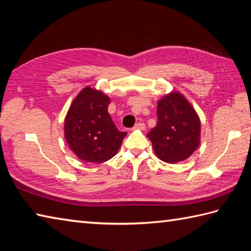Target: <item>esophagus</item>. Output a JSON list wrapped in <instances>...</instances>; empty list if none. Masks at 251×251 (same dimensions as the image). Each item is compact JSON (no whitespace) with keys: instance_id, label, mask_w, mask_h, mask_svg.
<instances>
[{"instance_id":"esophagus-1","label":"esophagus","mask_w":251,"mask_h":251,"mask_svg":"<svg viewBox=\"0 0 251 251\" xmlns=\"http://www.w3.org/2000/svg\"><path fill=\"white\" fill-rule=\"evenodd\" d=\"M134 129H140V130H145L146 129V125L143 123H137V124L134 126Z\"/></svg>"}]
</instances>
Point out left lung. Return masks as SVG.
Returning a JSON list of instances; mask_svg holds the SVG:
<instances>
[{
    "label": "left lung",
    "mask_w": 251,
    "mask_h": 251,
    "mask_svg": "<svg viewBox=\"0 0 251 251\" xmlns=\"http://www.w3.org/2000/svg\"><path fill=\"white\" fill-rule=\"evenodd\" d=\"M147 137L161 161H185L201 143L200 117L182 94L172 92L157 101V124Z\"/></svg>",
    "instance_id": "left-lung-1"
}]
</instances>
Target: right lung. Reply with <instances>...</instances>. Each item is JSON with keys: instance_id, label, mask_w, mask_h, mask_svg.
Instances as JSON below:
<instances>
[{"instance_id": "add662e5", "label": "right lung", "mask_w": 251, "mask_h": 251, "mask_svg": "<svg viewBox=\"0 0 251 251\" xmlns=\"http://www.w3.org/2000/svg\"><path fill=\"white\" fill-rule=\"evenodd\" d=\"M110 98L86 86L74 98L65 119V138L83 162L101 164L119 151L127 132L120 131L108 112Z\"/></svg>"}]
</instances>
